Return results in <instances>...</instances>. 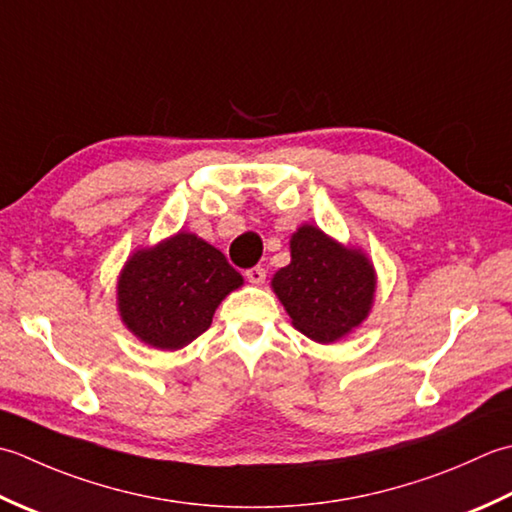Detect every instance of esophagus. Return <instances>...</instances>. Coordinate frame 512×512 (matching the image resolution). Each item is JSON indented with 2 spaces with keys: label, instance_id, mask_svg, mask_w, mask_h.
<instances>
[{
  "label": "esophagus",
  "instance_id": "34e87169",
  "mask_svg": "<svg viewBox=\"0 0 512 512\" xmlns=\"http://www.w3.org/2000/svg\"><path fill=\"white\" fill-rule=\"evenodd\" d=\"M245 278L252 285H263L265 278H267V271H265V267H252V269L245 271Z\"/></svg>",
  "mask_w": 512,
  "mask_h": 512
}]
</instances>
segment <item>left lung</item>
<instances>
[{
  "instance_id": "obj_1",
  "label": "left lung",
  "mask_w": 512,
  "mask_h": 512,
  "mask_svg": "<svg viewBox=\"0 0 512 512\" xmlns=\"http://www.w3.org/2000/svg\"><path fill=\"white\" fill-rule=\"evenodd\" d=\"M291 263L271 289L307 338L329 344L362 325L375 296V269L362 249L344 247L316 225H300L289 241Z\"/></svg>"
}]
</instances>
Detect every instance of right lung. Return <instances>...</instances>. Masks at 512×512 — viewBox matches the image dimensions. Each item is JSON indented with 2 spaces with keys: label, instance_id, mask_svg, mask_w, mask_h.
I'll list each match as a JSON object with an SVG mask.
<instances>
[{
  "label": "right lung",
  "instance_id": "add662e5",
  "mask_svg": "<svg viewBox=\"0 0 512 512\" xmlns=\"http://www.w3.org/2000/svg\"><path fill=\"white\" fill-rule=\"evenodd\" d=\"M241 285L243 276L216 247L179 232L128 258L117 305L123 325L141 342L176 351L210 329L216 307Z\"/></svg>",
  "mask_w": 512,
  "mask_h": 512
}]
</instances>
